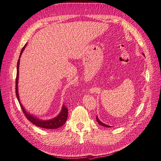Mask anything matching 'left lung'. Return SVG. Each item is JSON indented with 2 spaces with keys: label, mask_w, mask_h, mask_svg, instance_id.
Wrapping results in <instances>:
<instances>
[{
  "label": "left lung",
  "mask_w": 161,
  "mask_h": 161,
  "mask_svg": "<svg viewBox=\"0 0 161 161\" xmlns=\"http://www.w3.org/2000/svg\"><path fill=\"white\" fill-rule=\"evenodd\" d=\"M96 120H97V122L99 123L100 124H101L102 126H105V127H108V128H110V127H111V126H108V125H106V124H103V123H102L99 119L97 118V116H96Z\"/></svg>",
  "instance_id": "8db88e82"
}]
</instances>
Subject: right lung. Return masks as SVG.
Here are the masks:
<instances>
[{
	"label": "right lung",
	"mask_w": 161,
	"mask_h": 161,
	"mask_svg": "<svg viewBox=\"0 0 161 161\" xmlns=\"http://www.w3.org/2000/svg\"><path fill=\"white\" fill-rule=\"evenodd\" d=\"M26 45L23 47L21 51H20L19 58H20V55H21ZM19 59L17 62V77H16V86H15V92H16V96L17 97V100L20 103V108H21V110L24 113V114L25 117L27 118V120H29L30 122H31L33 124H34L35 125L37 126H39L40 128H43L46 129H55V128H58L61 127V126H63L64 124L65 123L67 119V116H68V109H67L65 105L63 106V108H62V110L61 113L59 114L57 116L56 118L51 119V120H41L39 119L33 117L32 115L29 114L27 113L25 110V108L23 107L22 104L20 103L19 101V94H18V78H19Z\"/></svg>",
	"instance_id": "obj_1"
}]
</instances>
